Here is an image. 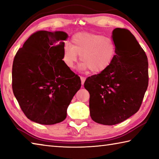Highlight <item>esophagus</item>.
Returning <instances> with one entry per match:
<instances>
[{"label": "esophagus", "mask_w": 159, "mask_h": 159, "mask_svg": "<svg viewBox=\"0 0 159 159\" xmlns=\"http://www.w3.org/2000/svg\"><path fill=\"white\" fill-rule=\"evenodd\" d=\"M80 80H81V84L82 85L84 84V82L85 80V78L83 77V76H80Z\"/></svg>", "instance_id": "obj_1"}]
</instances>
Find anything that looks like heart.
Instances as JSON below:
<instances>
[{"instance_id": "1", "label": "heart", "mask_w": 159, "mask_h": 159, "mask_svg": "<svg viewBox=\"0 0 159 159\" xmlns=\"http://www.w3.org/2000/svg\"><path fill=\"white\" fill-rule=\"evenodd\" d=\"M115 53L116 47L111 38L99 34L80 33L72 37L71 45H64L63 60L66 66L72 69L79 55L83 62L81 69L98 74L111 65Z\"/></svg>"}]
</instances>
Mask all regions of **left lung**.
Returning <instances> with one entry per match:
<instances>
[{"mask_svg":"<svg viewBox=\"0 0 159 159\" xmlns=\"http://www.w3.org/2000/svg\"><path fill=\"white\" fill-rule=\"evenodd\" d=\"M112 39L116 55L111 65L84 83L90 93L91 118L107 125L121 123L138 112L149 83L147 57L133 34L116 28Z\"/></svg>","mask_w":159,"mask_h":159,"instance_id":"1","label":"left lung"}]
</instances>
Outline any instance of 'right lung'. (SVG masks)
I'll return each mask as SVG.
<instances>
[{"label":"right lung","instance_id":"1","mask_svg":"<svg viewBox=\"0 0 159 159\" xmlns=\"http://www.w3.org/2000/svg\"><path fill=\"white\" fill-rule=\"evenodd\" d=\"M67 38L63 31H38L15 56L13 93L32 121L43 125L63 121L70 102L81 86L80 77L62 60Z\"/></svg>","mask_w":159,"mask_h":159}]
</instances>
